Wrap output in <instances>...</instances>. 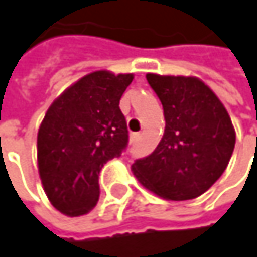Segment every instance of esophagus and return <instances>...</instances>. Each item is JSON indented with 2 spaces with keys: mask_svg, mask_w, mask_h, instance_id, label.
Instances as JSON below:
<instances>
[{
  "mask_svg": "<svg viewBox=\"0 0 257 257\" xmlns=\"http://www.w3.org/2000/svg\"><path fill=\"white\" fill-rule=\"evenodd\" d=\"M141 138V135L140 134H131V137H129V140H131V143L132 144H135V143H138V140Z\"/></svg>",
  "mask_w": 257,
  "mask_h": 257,
  "instance_id": "obj_1",
  "label": "esophagus"
}]
</instances>
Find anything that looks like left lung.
Masks as SVG:
<instances>
[{
  "mask_svg": "<svg viewBox=\"0 0 257 257\" xmlns=\"http://www.w3.org/2000/svg\"><path fill=\"white\" fill-rule=\"evenodd\" d=\"M146 78L162 102L165 132L155 152L135 161L131 170L164 199H193L220 179L229 164L235 147L231 117L198 77L149 73Z\"/></svg>",
  "mask_w": 257,
  "mask_h": 257,
  "instance_id": "obj_1",
  "label": "left lung"
}]
</instances>
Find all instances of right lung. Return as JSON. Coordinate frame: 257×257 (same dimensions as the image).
I'll list each match as a JSON object with an SVG mask.
<instances>
[{"label": "right lung", "mask_w": 257, "mask_h": 257, "mask_svg": "<svg viewBox=\"0 0 257 257\" xmlns=\"http://www.w3.org/2000/svg\"><path fill=\"white\" fill-rule=\"evenodd\" d=\"M134 74L93 71L67 87L49 107L37 135V162L50 204L65 216L98 202V176L128 144L120 98Z\"/></svg>", "instance_id": "obj_1"}]
</instances>
